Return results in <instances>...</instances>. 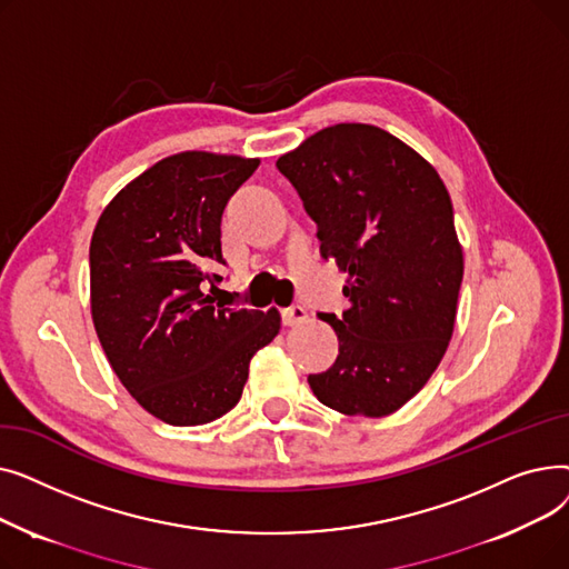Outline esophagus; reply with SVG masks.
Segmentation results:
<instances>
[{
  "mask_svg": "<svg viewBox=\"0 0 569 569\" xmlns=\"http://www.w3.org/2000/svg\"><path fill=\"white\" fill-rule=\"evenodd\" d=\"M305 320H307V309H305V307L292 305V307L283 309V322H286L288 327L300 325V322H305Z\"/></svg>",
  "mask_w": 569,
  "mask_h": 569,
  "instance_id": "34e87169",
  "label": "esophagus"
}]
</instances>
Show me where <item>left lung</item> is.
<instances>
[{
    "mask_svg": "<svg viewBox=\"0 0 569 569\" xmlns=\"http://www.w3.org/2000/svg\"><path fill=\"white\" fill-rule=\"evenodd\" d=\"M277 168L318 223L320 256L348 274L332 369L309 376L320 403L350 417L406 406L450 346L463 279L452 200L436 168L371 124L309 136Z\"/></svg>",
    "mask_w": 569,
    "mask_h": 569,
    "instance_id": "left-lung-1",
    "label": "left lung"
}]
</instances>
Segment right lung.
<instances>
[{"label":"right lung","mask_w":569,"mask_h":569,"mask_svg":"<svg viewBox=\"0 0 569 569\" xmlns=\"http://www.w3.org/2000/svg\"><path fill=\"white\" fill-rule=\"evenodd\" d=\"M258 166L198 149L166 157L97 221L89 244L97 337L127 392L166 425L198 427L232 410L251 357L281 330L274 307L232 309L214 297L221 214Z\"/></svg>","instance_id":"add662e5"}]
</instances>
